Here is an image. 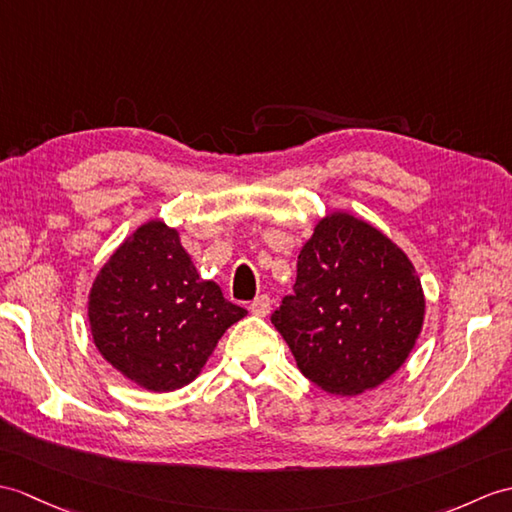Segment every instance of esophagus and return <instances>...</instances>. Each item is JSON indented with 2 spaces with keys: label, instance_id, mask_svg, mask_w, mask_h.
Listing matches in <instances>:
<instances>
[{
  "label": "esophagus",
  "instance_id": "esophagus-1",
  "mask_svg": "<svg viewBox=\"0 0 512 512\" xmlns=\"http://www.w3.org/2000/svg\"><path fill=\"white\" fill-rule=\"evenodd\" d=\"M270 305H272L270 296L268 294H261V296H257V299L251 305H248V310H251L255 316H268L270 314Z\"/></svg>",
  "mask_w": 512,
  "mask_h": 512
}]
</instances>
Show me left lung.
Wrapping results in <instances>:
<instances>
[{"instance_id":"8db88e82","label":"left lung","mask_w":512,"mask_h":512,"mask_svg":"<svg viewBox=\"0 0 512 512\" xmlns=\"http://www.w3.org/2000/svg\"><path fill=\"white\" fill-rule=\"evenodd\" d=\"M423 314L406 253L371 224L331 213L303 246L292 294L270 320L310 382L331 395H360L406 362Z\"/></svg>"}]
</instances>
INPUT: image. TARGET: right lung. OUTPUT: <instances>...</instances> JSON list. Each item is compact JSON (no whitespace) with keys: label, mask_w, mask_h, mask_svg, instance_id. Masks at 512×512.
Instances as JSON below:
<instances>
[{"label":"right lung","mask_w":512,"mask_h":512,"mask_svg":"<svg viewBox=\"0 0 512 512\" xmlns=\"http://www.w3.org/2000/svg\"><path fill=\"white\" fill-rule=\"evenodd\" d=\"M244 316L216 283L198 277L178 233L159 220L117 248L89 294L95 347L130 382L154 392L192 382Z\"/></svg>","instance_id":"1"}]
</instances>
